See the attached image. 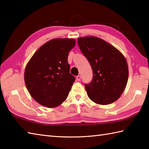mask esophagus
Here are the masks:
<instances>
[{
    "label": "esophagus",
    "mask_w": 149,
    "mask_h": 149,
    "mask_svg": "<svg viewBox=\"0 0 149 149\" xmlns=\"http://www.w3.org/2000/svg\"><path fill=\"white\" fill-rule=\"evenodd\" d=\"M76 79H77V80L78 81H81V76H80V75H77V76L76 77Z\"/></svg>",
    "instance_id": "34e87169"
}]
</instances>
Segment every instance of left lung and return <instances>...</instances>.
I'll use <instances>...</instances> for the list:
<instances>
[{
	"label": "left lung",
	"instance_id": "left-lung-1",
	"mask_svg": "<svg viewBox=\"0 0 149 149\" xmlns=\"http://www.w3.org/2000/svg\"><path fill=\"white\" fill-rule=\"evenodd\" d=\"M77 43L93 71L92 82L85 84L89 98L99 104H109L119 98L126 87L129 68L123 55L97 37H79Z\"/></svg>",
	"mask_w": 149,
	"mask_h": 149
}]
</instances>
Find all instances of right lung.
Returning a JSON list of instances; mask_svg holds the SVG:
<instances>
[{"mask_svg": "<svg viewBox=\"0 0 149 149\" xmlns=\"http://www.w3.org/2000/svg\"><path fill=\"white\" fill-rule=\"evenodd\" d=\"M74 39H54L37 49L26 65L24 82L37 103L48 108L65 101L75 78L70 74L68 56Z\"/></svg>", "mask_w": 149, "mask_h": 149, "instance_id": "obj_1", "label": "right lung"}]
</instances>
